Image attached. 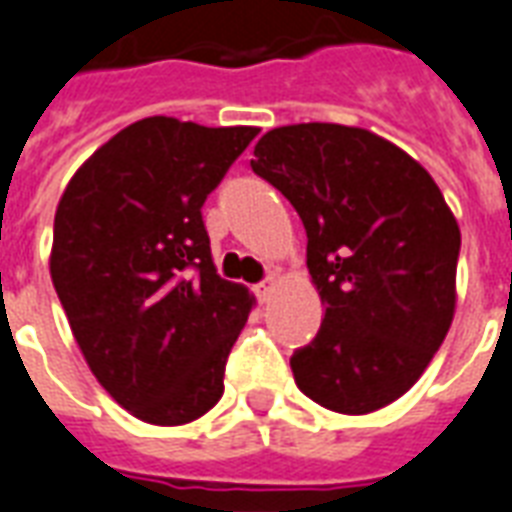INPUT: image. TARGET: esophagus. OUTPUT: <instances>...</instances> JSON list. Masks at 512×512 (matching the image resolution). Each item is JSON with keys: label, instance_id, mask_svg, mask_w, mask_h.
I'll return each instance as SVG.
<instances>
[{"label": "esophagus", "instance_id": "esophagus-1", "mask_svg": "<svg viewBox=\"0 0 512 512\" xmlns=\"http://www.w3.org/2000/svg\"><path fill=\"white\" fill-rule=\"evenodd\" d=\"M275 275H270V278L264 280V283H259V286H256V294H259V299L261 302H267V299L272 297V288H275Z\"/></svg>", "mask_w": 512, "mask_h": 512}]
</instances>
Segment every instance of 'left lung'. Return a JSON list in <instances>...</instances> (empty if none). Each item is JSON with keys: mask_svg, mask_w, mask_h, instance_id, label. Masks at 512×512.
I'll return each instance as SVG.
<instances>
[{"mask_svg": "<svg viewBox=\"0 0 512 512\" xmlns=\"http://www.w3.org/2000/svg\"><path fill=\"white\" fill-rule=\"evenodd\" d=\"M253 172L294 205L326 307L291 356L299 391L364 416L416 383L456 310L461 232L432 175L359 126L294 124L256 142Z\"/></svg>", "mask_w": 512, "mask_h": 512, "instance_id": "1", "label": "left lung"}]
</instances>
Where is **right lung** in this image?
Masks as SVG:
<instances>
[{"mask_svg":"<svg viewBox=\"0 0 512 512\" xmlns=\"http://www.w3.org/2000/svg\"><path fill=\"white\" fill-rule=\"evenodd\" d=\"M256 134L142 118L59 199L53 288L94 378L145 424L197 421L224 394L253 297L215 272L202 205Z\"/></svg>","mask_w":512,"mask_h":512,"instance_id":"1","label":"right lung"}]
</instances>
